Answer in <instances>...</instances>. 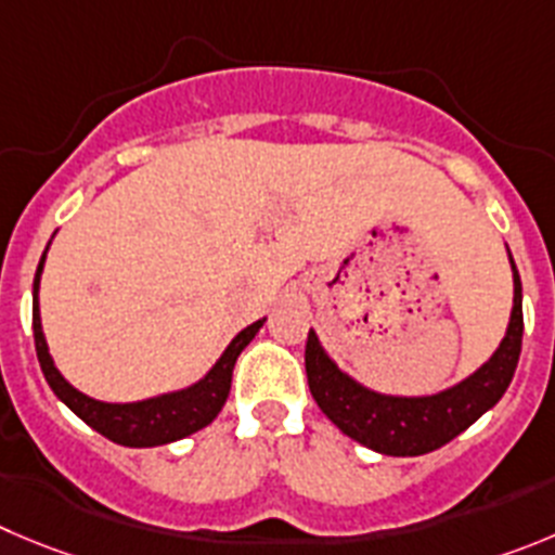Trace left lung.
<instances>
[{"label": "left lung", "instance_id": "1", "mask_svg": "<svg viewBox=\"0 0 555 555\" xmlns=\"http://www.w3.org/2000/svg\"><path fill=\"white\" fill-rule=\"evenodd\" d=\"M512 276H515V304H512L509 328L493 359L463 383L435 397L375 395L336 370L334 361L320 348L314 331H309L307 377L320 411L348 438L395 457L435 452L457 438L504 397L515 375L522 345V287L515 262H512Z\"/></svg>", "mask_w": 555, "mask_h": 555}]
</instances>
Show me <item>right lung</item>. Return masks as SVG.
<instances>
[{
    "label": "right lung",
    "instance_id": "add662e5",
    "mask_svg": "<svg viewBox=\"0 0 555 555\" xmlns=\"http://www.w3.org/2000/svg\"><path fill=\"white\" fill-rule=\"evenodd\" d=\"M46 251L40 257L38 273H35L33 287V331H35V350H38L40 370H43L46 380H49L51 391L65 402L81 422L90 424L101 435H106L108 441L122 443V447H160V443H172L185 438V435L196 433V429L207 427L219 416L224 408L227 395H230L232 370L246 348L254 334L262 328V320L243 328L235 339L230 341V348L224 350L216 366L199 380L196 386L175 391V395L153 397L144 402H128V405H108V402H98L92 397L76 391L65 377L56 372L54 361H51L49 348H46L43 328H40V307H38V284L40 271H43Z\"/></svg>",
    "mask_w": 555,
    "mask_h": 555
}]
</instances>
